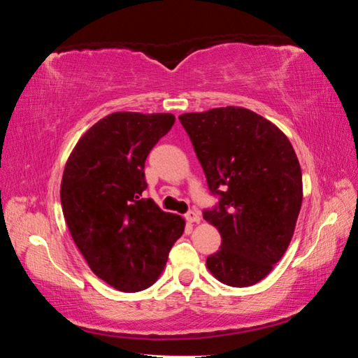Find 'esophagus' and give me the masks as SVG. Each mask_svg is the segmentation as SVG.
<instances>
[{
    "label": "esophagus",
    "mask_w": 358,
    "mask_h": 358,
    "mask_svg": "<svg viewBox=\"0 0 358 358\" xmlns=\"http://www.w3.org/2000/svg\"><path fill=\"white\" fill-rule=\"evenodd\" d=\"M185 217H186V221H187V222H191V224L201 221V215H199L197 211H194V210L187 211V213L185 215Z\"/></svg>",
    "instance_id": "34e87169"
}]
</instances>
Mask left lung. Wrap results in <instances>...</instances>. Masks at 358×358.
Masks as SVG:
<instances>
[{"label": "left lung", "instance_id": "8db88e82", "mask_svg": "<svg viewBox=\"0 0 358 358\" xmlns=\"http://www.w3.org/2000/svg\"><path fill=\"white\" fill-rule=\"evenodd\" d=\"M178 118L217 197L203 210L221 234L208 270L227 286H252L280 262L294 235L303 199L295 151L273 123L243 107Z\"/></svg>", "mask_w": 358, "mask_h": 358}]
</instances>
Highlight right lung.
Returning <instances> with one entry per match:
<instances>
[{
	"label": "right lung",
	"mask_w": 358,
	"mask_h": 358,
	"mask_svg": "<svg viewBox=\"0 0 358 358\" xmlns=\"http://www.w3.org/2000/svg\"><path fill=\"white\" fill-rule=\"evenodd\" d=\"M173 123L171 113H112L66 162L59 196L69 232L93 273L123 292L157 280L185 230L183 217L142 194L147 156Z\"/></svg>",
	"instance_id": "right-lung-1"
}]
</instances>
